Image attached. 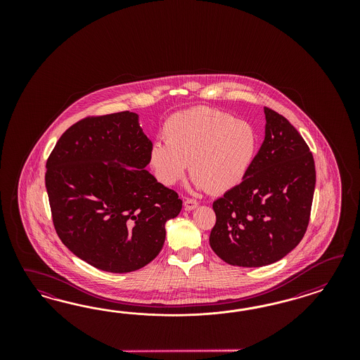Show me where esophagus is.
Returning <instances> with one entry per match:
<instances>
[{
	"label": "esophagus",
	"instance_id": "1",
	"mask_svg": "<svg viewBox=\"0 0 360 360\" xmlns=\"http://www.w3.org/2000/svg\"><path fill=\"white\" fill-rule=\"evenodd\" d=\"M198 202H196L195 199H186L185 200V210L187 211H191V210H194V208L198 207Z\"/></svg>",
	"mask_w": 360,
	"mask_h": 360
}]
</instances>
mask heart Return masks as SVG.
I'll return each mask as SVG.
<instances>
[{
	"label": "heart",
	"instance_id": "obj_1",
	"mask_svg": "<svg viewBox=\"0 0 360 360\" xmlns=\"http://www.w3.org/2000/svg\"><path fill=\"white\" fill-rule=\"evenodd\" d=\"M162 134L165 142H154L149 157L155 176L164 185H175L185 178L190 162L196 187L214 194L239 185L257 148L251 124L208 107L170 116Z\"/></svg>",
	"mask_w": 360,
	"mask_h": 360
}]
</instances>
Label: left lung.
I'll list each match as a JSON object with an SVG mask.
<instances>
[{"mask_svg":"<svg viewBox=\"0 0 360 360\" xmlns=\"http://www.w3.org/2000/svg\"><path fill=\"white\" fill-rule=\"evenodd\" d=\"M265 139L241 184L217 199L210 245L223 262L269 265L305 235L316 188L313 154L295 127L264 108Z\"/></svg>","mask_w":360,"mask_h":360,"instance_id":"left-lung-1","label":"left lung"}]
</instances>
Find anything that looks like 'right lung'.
Here are the masks:
<instances>
[{"instance_id":"add662e5","label":"right lung","mask_w":360,"mask_h":360,"mask_svg":"<svg viewBox=\"0 0 360 360\" xmlns=\"http://www.w3.org/2000/svg\"><path fill=\"white\" fill-rule=\"evenodd\" d=\"M153 143L139 115L119 112L77 121L46 162V190L55 231L89 265L110 273L137 271L164 247L167 220L182 200L145 167Z\"/></svg>"}]
</instances>
